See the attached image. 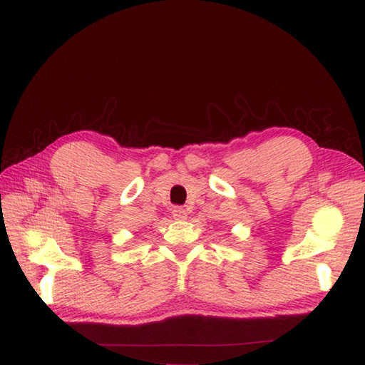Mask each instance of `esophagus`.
Returning <instances> with one entry per match:
<instances>
[{
  "mask_svg": "<svg viewBox=\"0 0 365 365\" xmlns=\"http://www.w3.org/2000/svg\"><path fill=\"white\" fill-rule=\"evenodd\" d=\"M173 216H174V220H187L188 213H187V210H185V208L175 207L173 210Z\"/></svg>",
  "mask_w": 365,
  "mask_h": 365,
  "instance_id": "1",
  "label": "esophagus"
}]
</instances>
